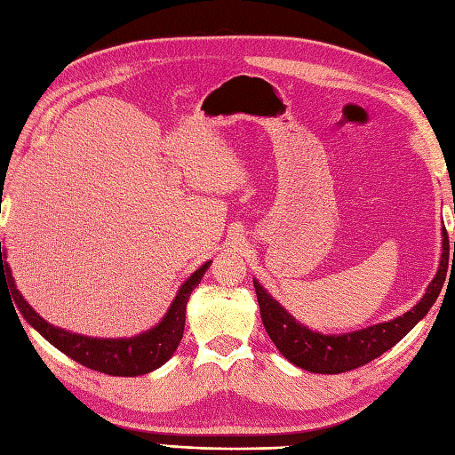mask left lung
Here are the masks:
<instances>
[{
    "instance_id": "obj_1",
    "label": "left lung",
    "mask_w": 455,
    "mask_h": 455,
    "mask_svg": "<svg viewBox=\"0 0 455 455\" xmlns=\"http://www.w3.org/2000/svg\"><path fill=\"white\" fill-rule=\"evenodd\" d=\"M442 242V261L440 269L435 273L434 281L427 287L426 295L419 299V303L410 308L398 319L388 323H379L363 331H353L345 334H321L308 331L303 324H299L285 308H283L259 283L253 281L257 303L263 327L267 331L273 345L279 348V353L295 366H301L305 371L319 374H340L355 371L358 366H364L374 358L387 353L396 342H400L406 334L414 329V324L424 319L432 305L438 299L442 285L445 281L450 259V239L448 231L443 228ZM453 257H455V242H453Z\"/></svg>"
}]
</instances>
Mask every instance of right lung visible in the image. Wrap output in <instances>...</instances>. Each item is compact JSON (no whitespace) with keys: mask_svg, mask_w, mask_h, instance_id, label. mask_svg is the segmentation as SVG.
<instances>
[{"mask_svg":"<svg viewBox=\"0 0 455 455\" xmlns=\"http://www.w3.org/2000/svg\"><path fill=\"white\" fill-rule=\"evenodd\" d=\"M4 250L0 242V281H7L12 295H15V305L20 308L33 329H37L43 337H45L51 345L61 350L75 363L91 368V371H99L110 376H139L147 374L154 368L164 364L170 356L174 355L180 340L184 334V323H186V303L190 299L192 291L198 287L205 269L210 267V261L204 263L202 267L192 273L182 287H180L176 299L170 305L168 313L160 324H156L152 331L142 332L140 337L132 339H91L83 337V334H75L63 329H57L49 324L45 319L33 311L28 301L20 295L15 289V283L12 277V271L7 267L5 257L2 259Z\"/></svg>","mask_w":455,"mask_h":455,"instance_id":"1","label":"right lung"}]
</instances>
